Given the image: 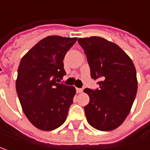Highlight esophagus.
<instances>
[{
	"instance_id": "obj_1",
	"label": "esophagus",
	"mask_w": 150,
	"mask_h": 150,
	"mask_svg": "<svg viewBox=\"0 0 150 150\" xmlns=\"http://www.w3.org/2000/svg\"><path fill=\"white\" fill-rule=\"evenodd\" d=\"M76 92H77L78 93H80L83 92V88H76Z\"/></svg>"
}]
</instances>
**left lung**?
<instances>
[{
  "label": "left lung",
  "mask_w": 150,
  "mask_h": 150,
  "mask_svg": "<svg viewBox=\"0 0 150 150\" xmlns=\"http://www.w3.org/2000/svg\"><path fill=\"white\" fill-rule=\"evenodd\" d=\"M90 67L91 78L99 88H85L90 101L84 107L88 124L110 131L123 124L135 99L138 82L135 67L118 45L99 37L79 38Z\"/></svg>",
  "instance_id": "left-lung-1"
}]
</instances>
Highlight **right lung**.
<instances>
[{
    "label": "right lung",
    "instance_id": "right-lung-1",
    "mask_svg": "<svg viewBox=\"0 0 150 150\" xmlns=\"http://www.w3.org/2000/svg\"><path fill=\"white\" fill-rule=\"evenodd\" d=\"M77 39L45 38L21 60L16 93L26 118L39 129H56L67 119L76 89L57 81L66 75L63 59Z\"/></svg>",
    "mask_w": 150,
    "mask_h": 150
}]
</instances>
